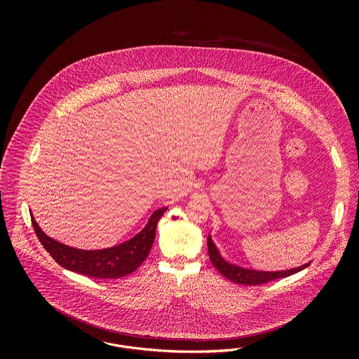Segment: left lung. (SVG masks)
Returning a JSON list of instances; mask_svg holds the SVG:
<instances>
[{"mask_svg": "<svg viewBox=\"0 0 359 359\" xmlns=\"http://www.w3.org/2000/svg\"><path fill=\"white\" fill-rule=\"evenodd\" d=\"M207 246H208V256L212 262V265L218 269V272L222 274L223 277H226L227 280L236 283V284H243V285H259V284H265L269 283L272 280L277 278H283V277H288L290 274L297 273L303 269H306L308 264H304L299 268H293V269H287V271H276V272H265V271H255V269H248V268H242L237 266L229 261H226L218 248L215 246V243L212 242L211 237L208 236L207 238Z\"/></svg>", "mask_w": 359, "mask_h": 359, "instance_id": "obj_1", "label": "left lung"}]
</instances>
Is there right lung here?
Listing matches in <instances>:
<instances>
[{
	"mask_svg": "<svg viewBox=\"0 0 359 359\" xmlns=\"http://www.w3.org/2000/svg\"><path fill=\"white\" fill-rule=\"evenodd\" d=\"M167 207L156 210L147 226L133 238L113 248L101 250H83L67 246L50 238L31 215L34 233L44 249L63 268L71 272L95 278H120L135 272L145 261L154 245L156 226Z\"/></svg>",
	"mask_w": 359,
	"mask_h": 359,
	"instance_id": "obj_1",
	"label": "right lung"
}]
</instances>
